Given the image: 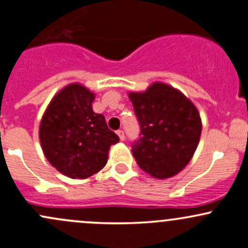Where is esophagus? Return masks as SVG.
Listing matches in <instances>:
<instances>
[{
  "label": "esophagus",
  "instance_id": "1",
  "mask_svg": "<svg viewBox=\"0 0 248 248\" xmlns=\"http://www.w3.org/2000/svg\"><path fill=\"white\" fill-rule=\"evenodd\" d=\"M116 133H117V135H119L120 140H121V141H124V131H121V129H120V131H117Z\"/></svg>",
  "mask_w": 248,
  "mask_h": 248
}]
</instances>
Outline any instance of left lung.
<instances>
[{"label": "left lung", "mask_w": 248, "mask_h": 248, "mask_svg": "<svg viewBox=\"0 0 248 248\" xmlns=\"http://www.w3.org/2000/svg\"><path fill=\"white\" fill-rule=\"evenodd\" d=\"M141 138L132 153L146 173L158 179L176 176L199 146L202 120L196 106L182 91L155 82L145 91H131Z\"/></svg>", "instance_id": "left-lung-1"}]
</instances>
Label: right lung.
<instances>
[{"mask_svg":"<svg viewBox=\"0 0 248 248\" xmlns=\"http://www.w3.org/2000/svg\"><path fill=\"white\" fill-rule=\"evenodd\" d=\"M93 91L71 83L53 96L41 117L39 139L44 155L72 179L89 178L102 170L109 148L119 142L102 114L93 110Z\"/></svg>","mask_w":248,"mask_h":248,"instance_id":"add662e5","label":"right lung"}]
</instances>
